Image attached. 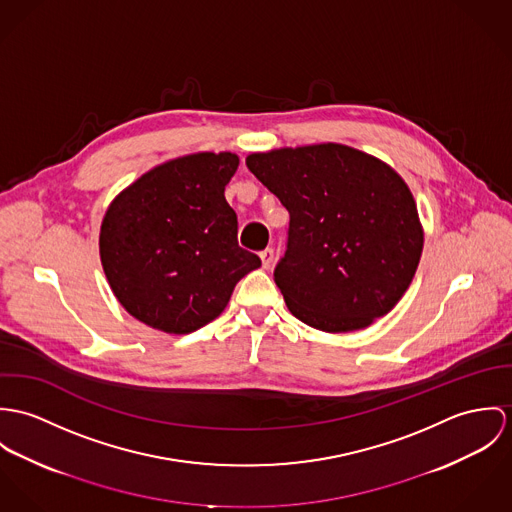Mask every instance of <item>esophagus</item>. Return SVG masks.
Here are the masks:
<instances>
[{
  "label": "esophagus",
  "instance_id": "34e87169",
  "mask_svg": "<svg viewBox=\"0 0 512 512\" xmlns=\"http://www.w3.org/2000/svg\"><path fill=\"white\" fill-rule=\"evenodd\" d=\"M259 257H261V261H263V267H265V269H269V267L273 265V259H275V251H273L271 247H267V249H263V251L259 253Z\"/></svg>",
  "mask_w": 512,
  "mask_h": 512
}]
</instances>
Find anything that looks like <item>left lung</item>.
<instances>
[{
    "mask_svg": "<svg viewBox=\"0 0 512 512\" xmlns=\"http://www.w3.org/2000/svg\"><path fill=\"white\" fill-rule=\"evenodd\" d=\"M245 163L290 214L275 267L288 310L330 334L389 314L424 245L416 202L397 172L338 143L253 153Z\"/></svg>",
    "mask_w": 512,
    "mask_h": 512,
    "instance_id": "left-lung-1",
    "label": "left lung"
}]
</instances>
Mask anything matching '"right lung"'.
Returning a JSON list of instances; mask_svg holds the SVG:
<instances>
[{
    "label": "right lung",
    "mask_w": 512,
    "mask_h": 512,
    "mask_svg": "<svg viewBox=\"0 0 512 512\" xmlns=\"http://www.w3.org/2000/svg\"><path fill=\"white\" fill-rule=\"evenodd\" d=\"M233 153L163 163L115 196L100 229V257L119 304L139 322L190 334L216 320L261 259L237 243L226 184Z\"/></svg>",
    "instance_id": "obj_1"
}]
</instances>
